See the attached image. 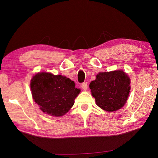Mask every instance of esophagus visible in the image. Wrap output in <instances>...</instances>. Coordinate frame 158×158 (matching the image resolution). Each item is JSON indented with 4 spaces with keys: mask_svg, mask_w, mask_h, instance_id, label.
I'll use <instances>...</instances> for the list:
<instances>
[{
    "mask_svg": "<svg viewBox=\"0 0 158 158\" xmlns=\"http://www.w3.org/2000/svg\"><path fill=\"white\" fill-rule=\"evenodd\" d=\"M82 89H84V90H87V89H88V84H87V82H84V83H82Z\"/></svg>",
    "mask_w": 158,
    "mask_h": 158,
    "instance_id": "esophagus-1",
    "label": "esophagus"
}]
</instances>
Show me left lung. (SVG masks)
Masks as SVG:
<instances>
[{
    "instance_id": "1",
    "label": "left lung",
    "mask_w": 158,
    "mask_h": 158,
    "mask_svg": "<svg viewBox=\"0 0 158 158\" xmlns=\"http://www.w3.org/2000/svg\"><path fill=\"white\" fill-rule=\"evenodd\" d=\"M131 80L123 70L99 73L89 84L97 106L108 112L121 109L127 101Z\"/></svg>"
}]
</instances>
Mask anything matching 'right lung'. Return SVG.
Here are the masks:
<instances>
[{"instance_id": "obj_1", "label": "right lung", "mask_w": 158, "mask_h": 158, "mask_svg": "<svg viewBox=\"0 0 158 158\" xmlns=\"http://www.w3.org/2000/svg\"><path fill=\"white\" fill-rule=\"evenodd\" d=\"M30 88L32 97L41 111L52 117H62L73 106L80 89L75 83L62 75L39 73L33 76Z\"/></svg>"}]
</instances>
